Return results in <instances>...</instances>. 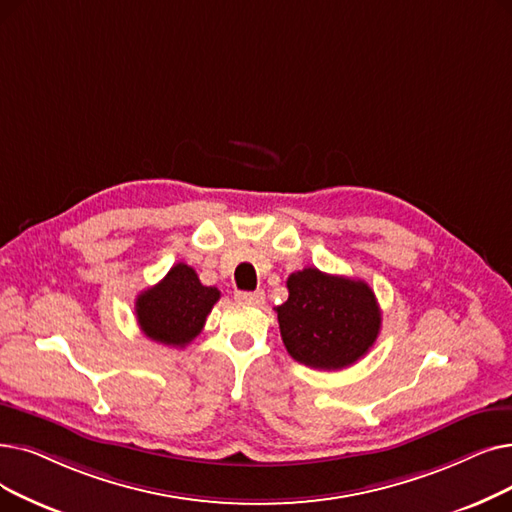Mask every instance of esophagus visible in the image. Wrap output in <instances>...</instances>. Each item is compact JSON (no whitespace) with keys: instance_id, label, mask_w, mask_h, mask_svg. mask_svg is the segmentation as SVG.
Returning a JSON list of instances; mask_svg holds the SVG:
<instances>
[{"instance_id":"1","label":"esophagus","mask_w":512,"mask_h":512,"mask_svg":"<svg viewBox=\"0 0 512 512\" xmlns=\"http://www.w3.org/2000/svg\"><path fill=\"white\" fill-rule=\"evenodd\" d=\"M236 299L240 303H249V305H261L265 301V293L263 291H253V293H247V291H238L236 293Z\"/></svg>"}]
</instances>
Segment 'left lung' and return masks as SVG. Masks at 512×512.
<instances>
[{"instance_id":"obj_1","label":"left lung","mask_w":512,"mask_h":512,"mask_svg":"<svg viewBox=\"0 0 512 512\" xmlns=\"http://www.w3.org/2000/svg\"><path fill=\"white\" fill-rule=\"evenodd\" d=\"M288 299L276 307L286 351L299 364L341 370L370 351L381 332V307L364 280L316 268L286 280Z\"/></svg>"}]
</instances>
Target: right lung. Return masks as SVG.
Segmentation results:
<instances>
[{
  "label": "right lung",
  "mask_w": 512,
  "mask_h": 512,
  "mask_svg": "<svg viewBox=\"0 0 512 512\" xmlns=\"http://www.w3.org/2000/svg\"><path fill=\"white\" fill-rule=\"evenodd\" d=\"M221 293L205 286L186 263H175L167 276L136 299V316L144 335L171 347L192 343L207 322Z\"/></svg>",
  "instance_id": "obj_1"
}]
</instances>
